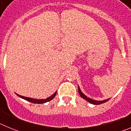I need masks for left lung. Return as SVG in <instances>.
Listing matches in <instances>:
<instances>
[{"mask_svg": "<svg viewBox=\"0 0 131 131\" xmlns=\"http://www.w3.org/2000/svg\"><path fill=\"white\" fill-rule=\"evenodd\" d=\"M78 91H79V95L81 97V98H84V100H86L87 102H89V103H91V104H94V105H98V104H103V103H105L106 102L108 101L110 99H107V100H102V101H98V100H92L91 98H89L87 97L86 96H85L83 92H81V89H80L79 86H78Z\"/></svg>", "mask_w": 131, "mask_h": 131, "instance_id": "1", "label": "left lung"}]
</instances>
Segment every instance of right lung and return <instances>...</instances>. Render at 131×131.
<instances>
[{"instance_id":"right-lung-1","label":"right lung","mask_w":131,"mask_h":131,"mask_svg":"<svg viewBox=\"0 0 131 131\" xmlns=\"http://www.w3.org/2000/svg\"><path fill=\"white\" fill-rule=\"evenodd\" d=\"M56 92H55L54 94H53L52 95L48 97V98H46V99H40V100H39V99H34V98H28V97L23 96L19 95V94H16H16L18 96L20 97L21 98H23V99H24V100L33 103V104H43V103H46L47 102L50 101L51 100H52L53 98H54V97L56 96Z\"/></svg>"}]
</instances>
